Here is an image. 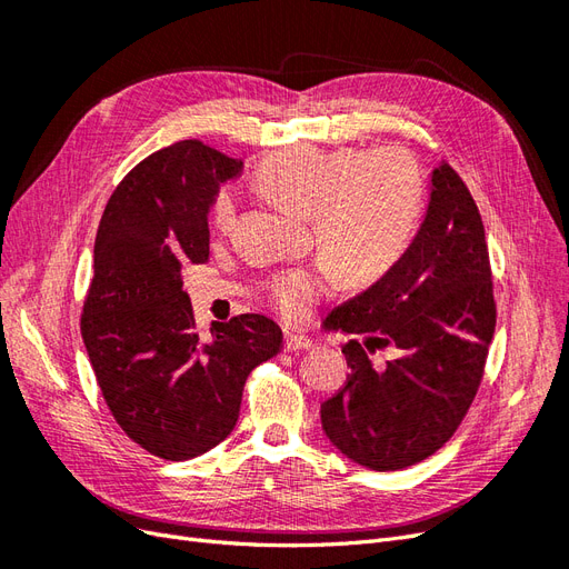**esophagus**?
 <instances>
[{"label": "esophagus", "mask_w": 569, "mask_h": 569, "mask_svg": "<svg viewBox=\"0 0 569 569\" xmlns=\"http://www.w3.org/2000/svg\"><path fill=\"white\" fill-rule=\"evenodd\" d=\"M313 347V339L306 335H295L289 332L284 335V351H308Z\"/></svg>", "instance_id": "1"}]
</instances>
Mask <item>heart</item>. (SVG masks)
Here are the masks:
<instances>
[{"label": "heart", "mask_w": 569, "mask_h": 569, "mask_svg": "<svg viewBox=\"0 0 569 569\" xmlns=\"http://www.w3.org/2000/svg\"><path fill=\"white\" fill-rule=\"evenodd\" d=\"M256 184L270 199L311 218V242L327 258V263L272 278V303L289 320L311 311L335 272L349 284L380 280L410 244L425 206L422 170L401 147L358 153L347 147L299 144L270 153L256 170ZM237 213L234 194L222 189L211 206L213 228L232 232Z\"/></svg>", "instance_id": "b5f03b06"}]
</instances>
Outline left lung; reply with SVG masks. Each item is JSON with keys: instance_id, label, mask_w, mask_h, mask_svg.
<instances>
[{"instance_id": "1", "label": "left lung", "mask_w": 569, "mask_h": 569, "mask_svg": "<svg viewBox=\"0 0 569 569\" xmlns=\"http://www.w3.org/2000/svg\"><path fill=\"white\" fill-rule=\"evenodd\" d=\"M493 327L485 222L468 184L441 161L412 244L325 318V330L353 335L341 347L351 375L320 406L327 439L377 472L437 453L475 401ZM377 350L395 356L380 365Z\"/></svg>"}]
</instances>
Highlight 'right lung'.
<instances>
[{"label":"right lung","instance_id":"obj_1","mask_svg":"<svg viewBox=\"0 0 569 569\" xmlns=\"http://www.w3.org/2000/svg\"><path fill=\"white\" fill-rule=\"evenodd\" d=\"M242 173L199 140L153 151L118 182L99 220L80 332L118 427L163 460H189L226 439L249 372L282 347L258 313L197 332L182 268L209 258V209Z\"/></svg>","mask_w":569,"mask_h":569}]
</instances>
